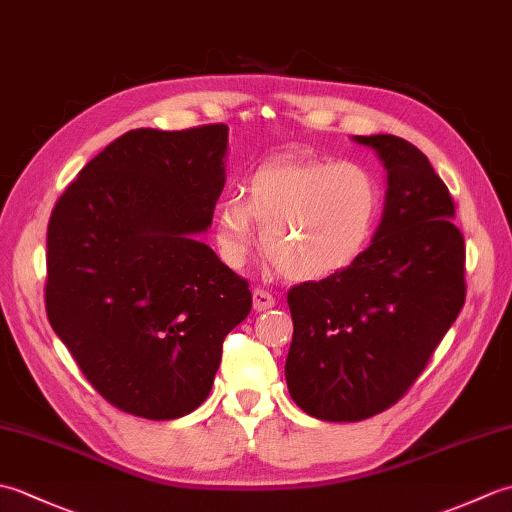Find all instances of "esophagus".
Listing matches in <instances>:
<instances>
[{
  "instance_id": "1",
  "label": "esophagus",
  "mask_w": 512,
  "mask_h": 512,
  "mask_svg": "<svg viewBox=\"0 0 512 512\" xmlns=\"http://www.w3.org/2000/svg\"><path fill=\"white\" fill-rule=\"evenodd\" d=\"M253 308L257 312H264V310L275 308V297L270 295V292L262 290V288H255L253 290Z\"/></svg>"
}]
</instances>
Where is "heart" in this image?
Returning <instances> with one entry per match:
<instances>
[{"label":"heart","instance_id":"1","mask_svg":"<svg viewBox=\"0 0 512 512\" xmlns=\"http://www.w3.org/2000/svg\"><path fill=\"white\" fill-rule=\"evenodd\" d=\"M383 189L356 162L275 160L246 182V198L217 206L215 244L239 268L264 228L262 248L288 279L319 281L352 266L376 237Z\"/></svg>","mask_w":512,"mask_h":512}]
</instances>
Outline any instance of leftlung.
Returning a JSON list of instances; mask_svg holds the SVG:
<instances>
[{
  "label": "left lung",
  "instance_id": "1",
  "mask_svg": "<svg viewBox=\"0 0 512 512\" xmlns=\"http://www.w3.org/2000/svg\"><path fill=\"white\" fill-rule=\"evenodd\" d=\"M354 140L387 169L376 237L341 273L288 292V391L328 422L372 418L405 396L466 297L464 237L429 158L391 134Z\"/></svg>",
  "mask_w": 512,
  "mask_h": 512
}]
</instances>
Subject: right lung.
<instances>
[{
  "instance_id": "right-lung-1",
  "label": "right lung",
  "mask_w": 512,
  "mask_h": 512,
  "mask_svg": "<svg viewBox=\"0 0 512 512\" xmlns=\"http://www.w3.org/2000/svg\"><path fill=\"white\" fill-rule=\"evenodd\" d=\"M226 125L132 129L54 204L46 312L83 376L121 411L173 420L209 396L248 281L200 242L224 189Z\"/></svg>"
}]
</instances>
